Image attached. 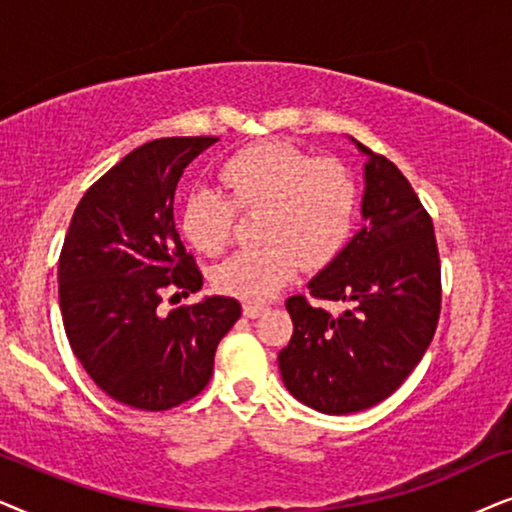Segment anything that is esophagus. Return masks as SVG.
Instances as JSON below:
<instances>
[{"instance_id":"34e87169","label":"esophagus","mask_w":512,"mask_h":512,"mask_svg":"<svg viewBox=\"0 0 512 512\" xmlns=\"http://www.w3.org/2000/svg\"><path fill=\"white\" fill-rule=\"evenodd\" d=\"M264 311H267V306H264V304H252V302L243 304V316L245 318H257V316H262Z\"/></svg>"}]
</instances>
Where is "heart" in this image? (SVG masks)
Returning a JSON list of instances; mask_svg holds the SVG:
<instances>
[{"mask_svg":"<svg viewBox=\"0 0 512 512\" xmlns=\"http://www.w3.org/2000/svg\"><path fill=\"white\" fill-rule=\"evenodd\" d=\"M228 196L199 187L182 206V234L196 250L215 255L229 241L236 209L262 213V248L229 255L213 271L217 290L264 302L295 276L299 262L325 267L349 241L358 189L342 163L313 159L302 149L269 140L241 149L222 166Z\"/></svg>","mask_w":512,"mask_h":512,"instance_id":"b5f03b06","label":"heart"}]
</instances>
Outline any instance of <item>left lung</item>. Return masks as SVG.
<instances>
[{
	"label": "left lung",
	"mask_w": 512,
	"mask_h": 512,
	"mask_svg": "<svg viewBox=\"0 0 512 512\" xmlns=\"http://www.w3.org/2000/svg\"><path fill=\"white\" fill-rule=\"evenodd\" d=\"M363 156V229L311 278V297L346 304L337 316L295 295L290 344L278 353L283 384L323 414L379 405L410 377L440 316L433 222L398 166L349 138Z\"/></svg>",
	"instance_id": "left-lung-1"
}]
</instances>
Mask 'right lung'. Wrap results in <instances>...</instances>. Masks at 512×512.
<instances>
[{
    "label": "right lung",
    "instance_id": "obj_1",
    "mask_svg": "<svg viewBox=\"0 0 512 512\" xmlns=\"http://www.w3.org/2000/svg\"><path fill=\"white\" fill-rule=\"evenodd\" d=\"M217 138H161L109 168L74 210L58 297L74 356L109 398L163 412L199 395L220 339L241 318L234 297L161 313L166 290L199 292L201 271L175 229L185 168ZM177 295V292H175Z\"/></svg>",
    "mask_w": 512,
    "mask_h": 512
}]
</instances>
